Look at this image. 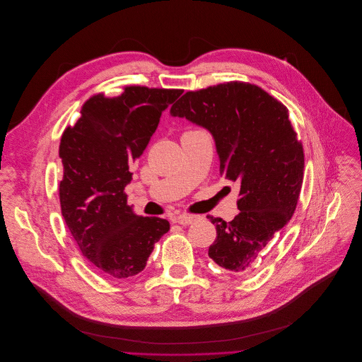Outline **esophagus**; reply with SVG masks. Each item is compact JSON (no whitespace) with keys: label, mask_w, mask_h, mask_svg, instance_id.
<instances>
[{"label":"esophagus","mask_w":362,"mask_h":362,"mask_svg":"<svg viewBox=\"0 0 362 362\" xmlns=\"http://www.w3.org/2000/svg\"><path fill=\"white\" fill-rule=\"evenodd\" d=\"M197 220H198V215H187V214H182V215L175 216L174 223H177V224H180V226H189V224H194Z\"/></svg>","instance_id":"34e87169"}]
</instances>
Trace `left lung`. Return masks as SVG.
Segmentation results:
<instances>
[{
    "label": "left lung",
    "mask_w": 362,
    "mask_h": 362,
    "mask_svg": "<svg viewBox=\"0 0 362 362\" xmlns=\"http://www.w3.org/2000/svg\"><path fill=\"white\" fill-rule=\"evenodd\" d=\"M171 115L206 128L221 175L240 184V212L233 221L208 215L216 230L208 255L247 276L274 234L291 220L301 192L304 150L288 108L258 86L230 81L185 93Z\"/></svg>",
    "instance_id": "left-lung-1"
}]
</instances>
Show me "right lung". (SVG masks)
<instances>
[{
    "instance_id": "1",
    "label": "right lung",
    "mask_w": 362,
    "mask_h": 362,
    "mask_svg": "<svg viewBox=\"0 0 362 362\" xmlns=\"http://www.w3.org/2000/svg\"><path fill=\"white\" fill-rule=\"evenodd\" d=\"M181 94L141 86L124 87L111 98L97 94L84 103L76 125L62 132L61 212L81 254L107 278L141 272L170 230L167 220L135 215L124 189L163 111Z\"/></svg>"
}]
</instances>
